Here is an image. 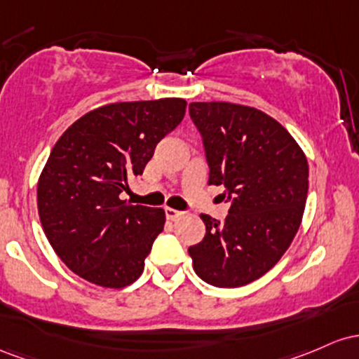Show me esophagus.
Instances as JSON below:
<instances>
[{
	"mask_svg": "<svg viewBox=\"0 0 359 359\" xmlns=\"http://www.w3.org/2000/svg\"><path fill=\"white\" fill-rule=\"evenodd\" d=\"M164 213H166L168 220H176V219H180L181 215H183V212H181V210H175V208H169V207L164 208Z\"/></svg>",
	"mask_w": 359,
	"mask_h": 359,
	"instance_id": "esophagus-1",
	"label": "esophagus"
}]
</instances>
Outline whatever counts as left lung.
<instances>
[{
  "label": "left lung",
  "mask_w": 359,
  "mask_h": 359,
  "mask_svg": "<svg viewBox=\"0 0 359 359\" xmlns=\"http://www.w3.org/2000/svg\"><path fill=\"white\" fill-rule=\"evenodd\" d=\"M210 172L231 203L222 224L208 215L205 237L190 245L193 269L219 288H237L269 271L299 231L309 193V164L287 128L256 108L191 103Z\"/></svg>",
  "instance_id": "8db88e82"
}]
</instances>
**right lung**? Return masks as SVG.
I'll return each instance as SVG.
<instances>
[{"label": "right lung", "mask_w": 359, "mask_h": 359, "mask_svg": "<svg viewBox=\"0 0 359 359\" xmlns=\"http://www.w3.org/2000/svg\"><path fill=\"white\" fill-rule=\"evenodd\" d=\"M187 102H123L83 115L60 135L37 184L43 232L72 273L104 288L142 275L164 229V210L120 200L161 139L183 120Z\"/></svg>", "instance_id": "obj_1"}]
</instances>
